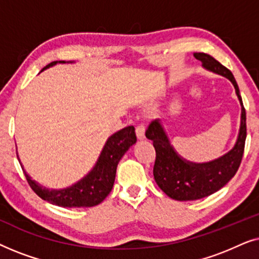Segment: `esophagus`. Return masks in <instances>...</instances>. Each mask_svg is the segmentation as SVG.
<instances>
[{
	"label": "esophagus",
	"mask_w": 259,
	"mask_h": 259,
	"mask_svg": "<svg viewBox=\"0 0 259 259\" xmlns=\"http://www.w3.org/2000/svg\"><path fill=\"white\" fill-rule=\"evenodd\" d=\"M136 133H137L138 139H139V140L145 139V126L143 125V123H140V125L137 126Z\"/></svg>",
	"instance_id": "esophagus-1"
}]
</instances>
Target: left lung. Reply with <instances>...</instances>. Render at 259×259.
I'll return each mask as SVG.
<instances>
[{
	"label": "left lung",
	"mask_w": 259,
	"mask_h": 259,
	"mask_svg": "<svg viewBox=\"0 0 259 259\" xmlns=\"http://www.w3.org/2000/svg\"><path fill=\"white\" fill-rule=\"evenodd\" d=\"M206 70L218 74L231 81L242 106L239 133L235 146L222 157L207 162H192L177 153L169 143L160 120L152 121L146 131V138L153 141L155 162L153 176L155 183L172 199L179 201L197 200L217 192L233 178L242 161L246 139V114L243 106L239 88L233 74L211 55L194 53Z\"/></svg>",
	"instance_id": "left-lung-1"
}]
</instances>
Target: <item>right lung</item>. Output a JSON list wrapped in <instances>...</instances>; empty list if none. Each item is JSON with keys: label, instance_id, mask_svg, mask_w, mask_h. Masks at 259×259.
I'll list each match as a JSON object with an SVG mask.
<instances>
[{"label": "right lung", "instance_id": "1", "mask_svg": "<svg viewBox=\"0 0 259 259\" xmlns=\"http://www.w3.org/2000/svg\"><path fill=\"white\" fill-rule=\"evenodd\" d=\"M56 63H73V61H54L46 66L41 72L55 66ZM136 143L137 137L133 126L125 127L112 134L106 141L93 168L79 182L61 190H49L41 186L24 171L20 159L19 161L28 184L44 200L61 207H92L100 204L111 192L120 159Z\"/></svg>", "mask_w": 259, "mask_h": 259}]
</instances>
